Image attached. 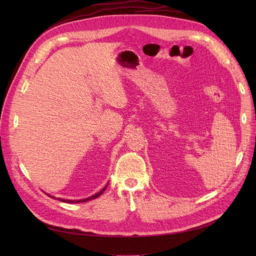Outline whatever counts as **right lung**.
<instances>
[{"label":"right lung","instance_id":"add662e5","mask_svg":"<svg viewBox=\"0 0 256 256\" xmlns=\"http://www.w3.org/2000/svg\"><path fill=\"white\" fill-rule=\"evenodd\" d=\"M106 186L108 184H106L104 186V188L102 190H100L98 193H96V194H94V195H92V196H90V197H88V198H85V199H80V200H70V199H61V198H57L58 200H60V201H62V202H67V204H80V202H86V201H89V200H92V199H96V198H98V197H100L104 192V190H106ZM50 197H52V198H55L56 199V197H54V196H50V195H48Z\"/></svg>","mask_w":256,"mask_h":256}]
</instances>
